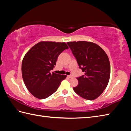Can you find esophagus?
<instances>
[{"label": "esophagus", "mask_w": 131, "mask_h": 131, "mask_svg": "<svg viewBox=\"0 0 131 131\" xmlns=\"http://www.w3.org/2000/svg\"><path fill=\"white\" fill-rule=\"evenodd\" d=\"M69 78H73V75H69L68 76Z\"/></svg>", "instance_id": "esophagus-1"}]
</instances>
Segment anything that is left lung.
<instances>
[{
  "mask_svg": "<svg viewBox=\"0 0 131 131\" xmlns=\"http://www.w3.org/2000/svg\"><path fill=\"white\" fill-rule=\"evenodd\" d=\"M67 44L84 75L77 78L73 87L77 94L88 100L99 97L106 88L110 76L107 55L97 44L90 41H69Z\"/></svg>",
  "mask_w": 131,
  "mask_h": 131,
  "instance_id": "left-lung-1",
  "label": "left lung"
}]
</instances>
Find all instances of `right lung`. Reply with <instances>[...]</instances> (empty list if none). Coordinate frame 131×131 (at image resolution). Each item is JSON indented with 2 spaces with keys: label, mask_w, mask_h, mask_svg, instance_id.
<instances>
[{
  "label": "right lung",
  "mask_w": 131,
  "mask_h": 131,
  "mask_svg": "<svg viewBox=\"0 0 131 131\" xmlns=\"http://www.w3.org/2000/svg\"><path fill=\"white\" fill-rule=\"evenodd\" d=\"M69 47L66 43L40 41L27 52L22 62V75L27 90L36 98L44 99L57 91L66 75L53 69L58 56Z\"/></svg>",
  "instance_id": "add662e5"
}]
</instances>
